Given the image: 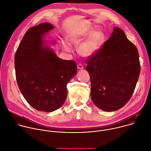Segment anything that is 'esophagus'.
Wrapping results in <instances>:
<instances>
[{
	"mask_svg": "<svg viewBox=\"0 0 151 151\" xmlns=\"http://www.w3.org/2000/svg\"><path fill=\"white\" fill-rule=\"evenodd\" d=\"M77 68H78L79 70H83V66L81 64H78L77 65Z\"/></svg>",
	"mask_w": 151,
	"mask_h": 151,
	"instance_id": "esophagus-1",
	"label": "esophagus"
}]
</instances>
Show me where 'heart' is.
Returning <instances> with one entry per match:
<instances>
[{
  "mask_svg": "<svg viewBox=\"0 0 151 151\" xmlns=\"http://www.w3.org/2000/svg\"><path fill=\"white\" fill-rule=\"evenodd\" d=\"M68 43L78 46L77 52L83 57L90 58L95 55L101 49L105 41V34L101 29L93 26L87 27L77 32H70L67 36ZM63 51L70 52L72 51L69 44L64 41L61 43Z\"/></svg>",
  "mask_w": 151,
  "mask_h": 151,
  "instance_id": "b5f03b06",
  "label": "heart"
}]
</instances>
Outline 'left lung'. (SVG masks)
<instances>
[{
  "mask_svg": "<svg viewBox=\"0 0 151 151\" xmlns=\"http://www.w3.org/2000/svg\"><path fill=\"white\" fill-rule=\"evenodd\" d=\"M86 63L94 104L106 111L123 107L134 90L140 71L137 50L124 31L114 27L102 49Z\"/></svg>",
  "mask_w": 151,
  "mask_h": 151,
  "instance_id": "8db88e82",
  "label": "left lung"
}]
</instances>
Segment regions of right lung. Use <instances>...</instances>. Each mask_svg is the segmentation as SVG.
I'll use <instances>...</instances> for the list:
<instances>
[{"label":"right lung","mask_w":151,"mask_h":151,"mask_svg":"<svg viewBox=\"0 0 151 151\" xmlns=\"http://www.w3.org/2000/svg\"><path fill=\"white\" fill-rule=\"evenodd\" d=\"M55 28L42 23L25 33L15 56L19 88L28 103L37 110L51 112L62 106L67 95V84L77 74L73 60L57 56L49 46L45 35Z\"/></svg>","instance_id":"obj_1"}]
</instances>
